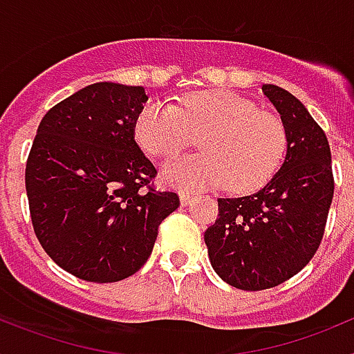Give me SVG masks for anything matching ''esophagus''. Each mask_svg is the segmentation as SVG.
<instances>
[{"label": "esophagus", "instance_id": "esophagus-1", "mask_svg": "<svg viewBox=\"0 0 354 354\" xmlns=\"http://www.w3.org/2000/svg\"><path fill=\"white\" fill-rule=\"evenodd\" d=\"M179 198H180V204L189 205L193 202V198H195V196H193V193H180Z\"/></svg>", "mask_w": 354, "mask_h": 354}]
</instances>
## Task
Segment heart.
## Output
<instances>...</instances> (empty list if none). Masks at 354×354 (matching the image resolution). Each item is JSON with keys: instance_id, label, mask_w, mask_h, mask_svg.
<instances>
[{"instance_id": "1", "label": "heart", "mask_w": 354, "mask_h": 354, "mask_svg": "<svg viewBox=\"0 0 354 354\" xmlns=\"http://www.w3.org/2000/svg\"><path fill=\"white\" fill-rule=\"evenodd\" d=\"M195 136L204 154L167 162V186L195 192L225 183L230 192H253L277 174L287 150L283 122L228 90L192 93L180 108L149 104L134 122L138 145L159 159L179 154Z\"/></svg>"}]
</instances>
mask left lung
Returning <instances> with one entry per match:
<instances>
[{"label":"left lung","mask_w":354,"mask_h":354,"mask_svg":"<svg viewBox=\"0 0 354 354\" xmlns=\"http://www.w3.org/2000/svg\"><path fill=\"white\" fill-rule=\"evenodd\" d=\"M262 93L286 126V159L257 193L218 198L220 218L204 234L212 270L243 290L280 286L308 264L333 198L326 134L292 93L277 84Z\"/></svg>","instance_id":"left-lung-1"}]
</instances>
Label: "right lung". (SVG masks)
<instances>
[{
	"instance_id": "add662e5",
	"label": "right lung",
	"mask_w": 354,
	"mask_h": 354,
	"mask_svg": "<svg viewBox=\"0 0 354 354\" xmlns=\"http://www.w3.org/2000/svg\"><path fill=\"white\" fill-rule=\"evenodd\" d=\"M143 86L93 83L46 113L26 162L31 223L62 270L86 282L131 277L179 207L171 192L143 189L154 165L134 142Z\"/></svg>"
}]
</instances>
